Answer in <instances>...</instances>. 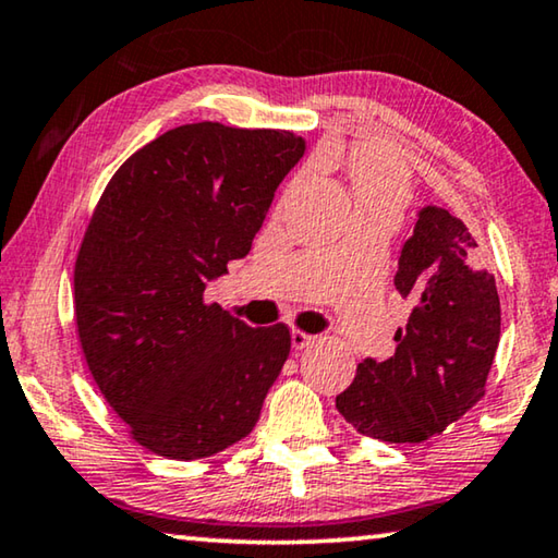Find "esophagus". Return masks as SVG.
Returning <instances> with one entry per match:
<instances>
[{
	"label": "esophagus",
	"mask_w": 558,
	"mask_h": 558,
	"mask_svg": "<svg viewBox=\"0 0 558 558\" xmlns=\"http://www.w3.org/2000/svg\"><path fill=\"white\" fill-rule=\"evenodd\" d=\"M312 341H314L312 333H306V331H302V329L291 331V344H294V349H304V347L312 344Z\"/></svg>",
	"instance_id": "34e87169"
}]
</instances>
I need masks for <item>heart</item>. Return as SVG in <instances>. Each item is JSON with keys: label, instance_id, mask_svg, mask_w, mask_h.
<instances>
[{"label": "heart", "instance_id": "heart-1", "mask_svg": "<svg viewBox=\"0 0 558 558\" xmlns=\"http://www.w3.org/2000/svg\"><path fill=\"white\" fill-rule=\"evenodd\" d=\"M362 209L389 211L401 217L411 199V179L404 165L391 157H362L354 169Z\"/></svg>", "mask_w": 558, "mask_h": 558}]
</instances>
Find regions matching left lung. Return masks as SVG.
I'll use <instances>...</instances> for the list:
<instances>
[{
    "instance_id": "1",
    "label": "left lung",
    "mask_w": 558,
    "mask_h": 558,
    "mask_svg": "<svg viewBox=\"0 0 558 558\" xmlns=\"http://www.w3.org/2000/svg\"><path fill=\"white\" fill-rule=\"evenodd\" d=\"M393 284L414 304L407 329L393 333L397 351L387 362L359 364L337 409L372 439L422 444L484 397L501 306L476 239L441 207L418 211Z\"/></svg>"
}]
</instances>
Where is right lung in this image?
<instances>
[{
    "label": "right lung",
    "instance_id": "1",
    "mask_svg": "<svg viewBox=\"0 0 558 558\" xmlns=\"http://www.w3.org/2000/svg\"><path fill=\"white\" fill-rule=\"evenodd\" d=\"M302 154L287 130L184 124L134 151L94 207L74 262L76 333L101 397L157 457L242 441L287 362V324L246 327L204 289L250 254Z\"/></svg>",
    "mask_w": 558,
    "mask_h": 558
}]
</instances>
